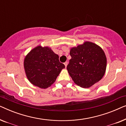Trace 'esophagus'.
<instances>
[{
    "label": "esophagus",
    "instance_id": "esophagus-1",
    "mask_svg": "<svg viewBox=\"0 0 126 126\" xmlns=\"http://www.w3.org/2000/svg\"><path fill=\"white\" fill-rule=\"evenodd\" d=\"M68 61H66V62H65V63H64V65H65V67H66V68L67 65H68Z\"/></svg>",
    "mask_w": 126,
    "mask_h": 126
}]
</instances>
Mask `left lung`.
Masks as SVG:
<instances>
[{
    "instance_id": "obj_1",
    "label": "left lung",
    "mask_w": 126,
    "mask_h": 126,
    "mask_svg": "<svg viewBox=\"0 0 126 126\" xmlns=\"http://www.w3.org/2000/svg\"><path fill=\"white\" fill-rule=\"evenodd\" d=\"M70 55L72 58L66 68L77 85L87 88L102 79L106 69L107 58L100 47L85 42L72 47Z\"/></svg>"
}]
</instances>
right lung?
Segmentation results:
<instances>
[{"mask_svg":"<svg viewBox=\"0 0 126 126\" xmlns=\"http://www.w3.org/2000/svg\"><path fill=\"white\" fill-rule=\"evenodd\" d=\"M24 67L31 83L45 89L54 83L65 65L50 48L38 46L26 57Z\"/></svg>","mask_w":126,"mask_h":126,"instance_id":"right-lung-1","label":"right lung"}]
</instances>
